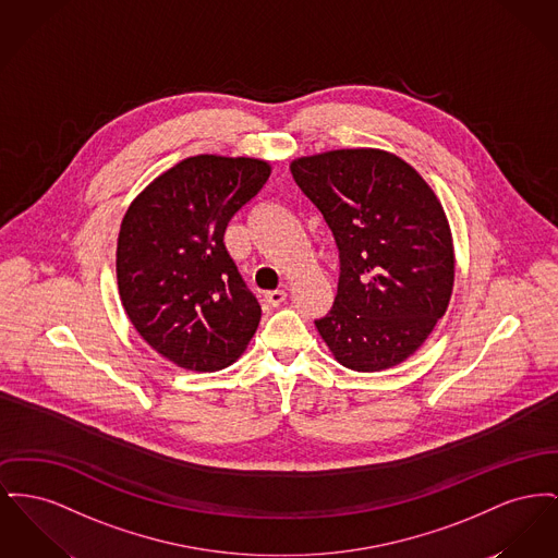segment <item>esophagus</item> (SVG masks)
Returning a JSON list of instances; mask_svg holds the SVG:
<instances>
[{"label": "esophagus", "mask_w": 558, "mask_h": 558, "mask_svg": "<svg viewBox=\"0 0 558 558\" xmlns=\"http://www.w3.org/2000/svg\"><path fill=\"white\" fill-rule=\"evenodd\" d=\"M265 301H267L269 305L278 307V305H282V303L287 301V293H284V291H269V293H265Z\"/></svg>", "instance_id": "obj_1"}]
</instances>
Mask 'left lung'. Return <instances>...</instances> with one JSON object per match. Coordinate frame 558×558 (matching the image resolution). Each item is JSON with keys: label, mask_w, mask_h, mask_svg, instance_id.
<instances>
[{"label": "left lung", "mask_w": 558, "mask_h": 558, "mask_svg": "<svg viewBox=\"0 0 558 558\" xmlns=\"http://www.w3.org/2000/svg\"><path fill=\"white\" fill-rule=\"evenodd\" d=\"M291 172L339 251L337 295L318 332L348 368L400 364L453 291V242L438 197L415 168L379 149L299 158Z\"/></svg>", "instance_id": "1"}]
</instances>
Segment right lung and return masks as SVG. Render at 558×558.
Returning <instances> with one entry per match:
<instances>
[{
  "mask_svg": "<svg viewBox=\"0 0 558 558\" xmlns=\"http://www.w3.org/2000/svg\"><path fill=\"white\" fill-rule=\"evenodd\" d=\"M267 179L263 160L194 156L158 177L122 221V305L138 335L183 368L228 366L259 327L262 305L223 235Z\"/></svg>",
  "mask_w": 558,
  "mask_h": 558,
  "instance_id": "add662e5",
  "label": "right lung"
}]
</instances>
